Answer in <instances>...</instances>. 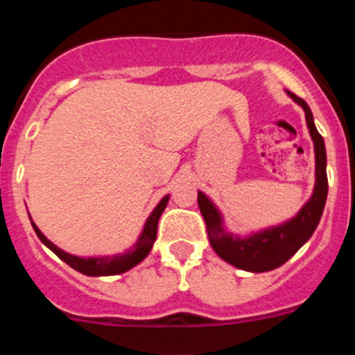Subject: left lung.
I'll list each match as a JSON object with an SVG mask.
<instances>
[{
	"label": "left lung",
	"instance_id": "left-lung-1",
	"mask_svg": "<svg viewBox=\"0 0 355 355\" xmlns=\"http://www.w3.org/2000/svg\"><path fill=\"white\" fill-rule=\"evenodd\" d=\"M286 94L304 110L307 130L315 147V187H313L311 197L297 211V215L277 225H270V227L252 231L241 236V234H233L225 227L224 215L205 192L199 190V196H197L213 250L229 265L236 266L240 270L254 272V274L274 270L277 266L284 265L313 236L324 213L325 200H327L329 184L325 142L316 130L315 119L307 103L288 90Z\"/></svg>",
	"mask_w": 355,
	"mask_h": 355
}]
</instances>
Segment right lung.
Returning a JSON list of instances; mask_svg holds the SVG:
<instances>
[{"label":"right lung","mask_w":355,"mask_h":355,"mask_svg":"<svg viewBox=\"0 0 355 355\" xmlns=\"http://www.w3.org/2000/svg\"><path fill=\"white\" fill-rule=\"evenodd\" d=\"M168 199H171V196L162 197V200L156 205V208L150 211L149 216H147V220L146 224H144L142 231H140L139 238H137V241H135L130 249H126L122 254H110V256H74V254L65 252L60 247H56L51 240H48V238L44 236L42 231L35 225V222L31 220V218L30 220L31 225H33V231H35L37 236H39V240L42 241L44 245L48 247L49 250H53L62 261L67 263L71 268H74V270H78L83 275H89V277L119 275L131 270L133 266L142 263L144 259L149 256L150 249H153V245H155L156 241L159 216H162L163 209L167 208Z\"/></svg>","instance_id":"obj_1"}]
</instances>
